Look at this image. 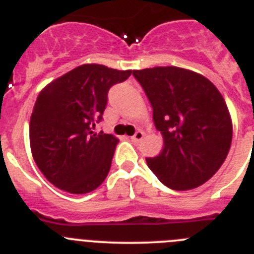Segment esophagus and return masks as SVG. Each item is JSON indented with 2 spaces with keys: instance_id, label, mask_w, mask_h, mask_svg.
<instances>
[{
  "instance_id": "34e87169",
  "label": "esophagus",
  "mask_w": 254,
  "mask_h": 254,
  "mask_svg": "<svg viewBox=\"0 0 254 254\" xmlns=\"http://www.w3.org/2000/svg\"><path fill=\"white\" fill-rule=\"evenodd\" d=\"M142 138H143V132L142 131H137L136 133L133 134V136H132L131 140L133 141V142H140Z\"/></svg>"
}]
</instances>
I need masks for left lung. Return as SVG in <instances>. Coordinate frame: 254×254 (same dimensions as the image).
<instances>
[{"label":"left lung","mask_w":254,"mask_h":254,"mask_svg":"<svg viewBox=\"0 0 254 254\" xmlns=\"http://www.w3.org/2000/svg\"><path fill=\"white\" fill-rule=\"evenodd\" d=\"M161 132L160 154L146 158L159 181L176 190H193L212 178L232 145L228 107L210 80L179 67L134 69Z\"/></svg>","instance_id":"8db88e82"}]
</instances>
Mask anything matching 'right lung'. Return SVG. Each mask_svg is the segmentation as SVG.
I'll return each instance as SVG.
<instances>
[{
    "instance_id": "obj_1",
    "label": "right lung",
    "mask_w": 254,
    "mask_h": 254,
    "mask_svg": "<svg viewBox=\"0 0 254 254\" xmlns=\"http://www.w3.org/2000/svg\"><path fill=\"white\" fill-rule=\"evenodd\" d=\"M131 73V69L82 64L40 91L30 117V147L52 185L82 194L104 182L120 140L93 129L103 120L109 89Z\"/></svg>"
}]
</instances>
